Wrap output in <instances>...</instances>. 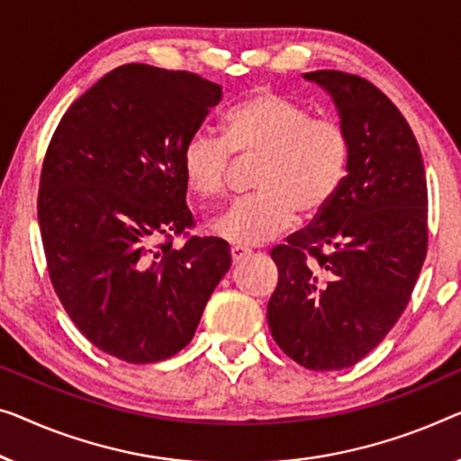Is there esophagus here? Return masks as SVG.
Masks as SVG:
<instances>
[{
  "label": "esophagus",
  "mask_w": 461,
  "mask_h": 461,
  "mask_svg": "<svg viewBox=\"0 0 461 461\" xmlns=\"http://www.w3.org/2000/svg\"><path fill=\"white\" fill-rule=\"evenodd\" d=\"M249 254H250V250L242 249V246H233V249H231V260H233V265L240 263V260L249 257Z\"/></svg>",
  "instance_id": "34e87169"
}]
</instances>
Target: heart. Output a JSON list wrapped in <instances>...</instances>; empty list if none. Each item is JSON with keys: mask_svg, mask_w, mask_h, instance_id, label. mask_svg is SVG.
I'll list each match as a JSON object with an SVG mask.
<instances>
[{"mask_svg": "<svg viewBox=\"0 0 461 461\" xmlns=\"http://www.w3.org/2000/svg\"><path fill=\"white\" fill-rule=\"evenodd\" d=\"M223 140L198 132L182 149V174L198 201L225 196L231 153L260 157L254 194L240 201L215 223V233L236 246H258L290 230L300 211L314 217L338 194L349 167V134L331 115L275 91L252 93L233 105L221 122Z\"/></svg>", "mask_w": 461, "mask_h": 461, "instance_id": "1", "label": "heart"}]
</instances>
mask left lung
Wrapping results in <instances>:
<instances>
[{"mask_svg": "<svg viewBox=\"0 0 461 461\" xmlns=\"http://www.w3.org/2000/svg\"><path fill=\"white\" fill-rule=\"evenodd\" d=\"M331 93L349 134L341 188L312 223L275 246L273 339L300 366L341 370L406 311L429 246V190L416 136L387 95L356 74H304Z\"/></svg>", "mask_w": 461, "mask_h": 461, "instance_id": "left-lung-1", "label": "left lung"}]
</instances>
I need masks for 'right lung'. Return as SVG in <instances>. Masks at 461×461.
Returning <instances> with one entry per match:
<instances>
[{
	"mask_svg": "<svg viewBox=\"0 0 461 461\" xmlns=\"http://www.w3.org/2000/svg\"><path fill=\"white\" fill-rule=\"evenodd\" d=\"M219 101L198 74L126 64L68 107L47 147L37 209L53 290L93 346L130 364L186 348L231 265L223 240L188 233L182 174Z\"/></svg>",
	"mask_w": 461,
	"mask_h": 461,
	"instance_id": "add662e5",
	"label": "right lung"
}]
</instances>
